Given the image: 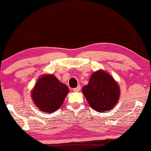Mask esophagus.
<instances>
[{
  "label": "esophagus",
  "mask_w": 151,
  "mask_h": 151,
  "mask_svg": "<svg viewBox=\"0 0 151 151\" xmlns=\"http://www.w3.org/2000/svg\"><path fill=\"white\" fill-rule=\"evenodd\" d=\"M80 90H81V86H78L76 88H74L73 89V91H74V92H77Z\"/></svg>",
  "instance_id": "esophagus-1"
}]
</instances>
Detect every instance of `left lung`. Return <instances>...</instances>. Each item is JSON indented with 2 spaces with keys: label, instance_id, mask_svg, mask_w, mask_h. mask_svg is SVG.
<instances>
[{
  "label": "left lung",
  "instance_id": "8db88e82",
  "mask_svg": "<svg viewBox=\"0 0 151 151\" xmlns=\"http://www.w3.org/2000/svg\"><path fill=\"white\" fill-rule=\"evenodd\" d=\"M82 92L90 107L101 112L113 109L120 94L118 83L109 73L101 70L92 74Z\"/></svg>",
  "mask_w": 151,
  "mask_h": 151
}]
</instances>
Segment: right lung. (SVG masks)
<instances>
[{
    "label": "right lung",
    "instance_id": "1",
    "mask_svg": "<svg viewBox=\"0 0 151 151\" xmlns=\"http://www.w3.org/2000/svg\"><path fill=\"white\" fill-rule=\"evenodd\" d=\"M69 90L53 75L42 76L31 91L33 103L40 111L53 113L61 107Z\"/></svg>",
    "mask_w": 151,
    "mask_h": 151
}]
</instances>
